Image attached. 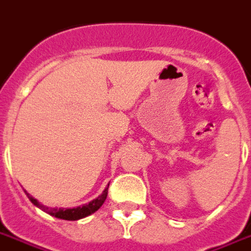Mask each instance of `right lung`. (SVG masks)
Instances as JSON below:
<instances>
[{
	"label": "right lung",
	"mask_w": 251,
	"mask_h": 251,
	"mask_svg": "<svg viewBox=\"0 0 251 251\" xmlns=\"http://www.w3.org/2000/svg\"><path fill=\"white\" fill-rule=\"evenodd\" d=\"M108 187H109V184H108ZM108 187L103 191V193H101L99 197H97V199L90 201V202L86 203V205H83V206H77L73 207V209H50V207L44 206L42 203L38 202L37 200L33 199L29 193H25L26 196H28V199L30 200V202L33 203V205H36L37 207H40L41 210L46 211L48 214L52 215V217L59 218V219H64V221H78L81 218H85L87 217V215H90V214L95 213V211L103 205V202H104L105 199H107Z\"/></svg>",
	"instance_id": "add662e5"
}]
</instances>
